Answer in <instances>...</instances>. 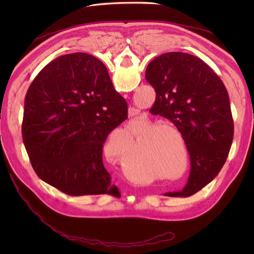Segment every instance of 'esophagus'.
I'll list each match as a JSON object with an SVG mask.
<instances>
[{
  "label": "esophagus",
  "mask_w": 254,
  "mask_h": 254,
  "mask_svg": "<svg viewBox=\"0 0 254 254\" xmlns=\"http://www.w3.org/2000/svg\"><path fill=\"white\" fill-rule=\"evenodd\" d=\"M128 113H129V117H130V118H134L135 115L139 114V110L135 109V108H133V107H132V108H131V107H130Z\"/></svg>",
  "instance_id": "1"
}]
</instances>
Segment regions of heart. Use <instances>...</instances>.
I'll list each match as a JSON object with an SVG mask.
<instances>
[{
	"instance_id": "b5f03b06",
	"label": "heart",
	"mask_w": 254,
	"mask_h": 254,
	"mask_svg": "<svg viewBox=\"0 0 254 254\" xmlns=\"http://www.w3.org/2000/svg\"><path fill=\"white\" fill-rule=\"evenodd\" d=\"M160 130L161 129L155 130V132H152V134H158L160 132ZM145 165H146L145 162H143V161H139V162H135L133 164H123V170H124L125 174L129 176L130 178H133V177L136 176V174L139 173Z\"/></svg>"
}]
</instances>
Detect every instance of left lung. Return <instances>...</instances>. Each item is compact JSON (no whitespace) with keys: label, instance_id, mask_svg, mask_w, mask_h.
<instances>
[{"label":"left lung","instance_id":"1","mask_svg":"<svg viewBox=\"0 0 254 254\" xmlns=\"http://www.w3.org/2000/svg\"><path fill=\"white\" fill-rule=\"evenodd\" d=\"M145 78L157 93L149 112L177 127L190 159L187 186L164 195H194L218 175L231 147L234 125L227 89L200 58L181 52L153 59Z\"/></svg>","mask_w":254,"mask_h":254}]
</instances>
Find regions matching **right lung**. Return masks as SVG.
I'll list each match as a JSON object with an SVG mask.
<instances>
[{
  "label": "right lung",
  "mask_w": 254,
  "mask_h": 254,
  "mask_svg": "<svg viewBox=\"0 0 254 254\" xmlns=\"http://www.w3.org/2000/svg\"><path fill=\"white\" fill-rule=\"evenodd\" d=\"M127 114L101 60L86 53L54 59L25 97L22 136L34 171L67 195L119 196L103 163V146Z\"/></svg>",
  "instance_id": "1"
}]
</instances>
